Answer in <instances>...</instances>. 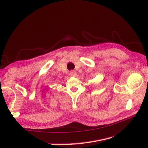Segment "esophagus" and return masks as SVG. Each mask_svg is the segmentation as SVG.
I'll return each mask as SVG.
<instances>
[{"instance_id": "obj_1", "label": "esophagus", "mask_w": 148, "mask_h": 148, "mask_svg": "<svg viewBox=\"0 0 148 148\" xmlns=\"http://www.w3.org/2000/svg\"><path fill=\"white\" fill-rule=\"evenodd\" d=\"M76 75H77V72H76V71L74 70L71 71L70 72V75L71 76V77H75Z\"/></svg>"}]
</instances>
